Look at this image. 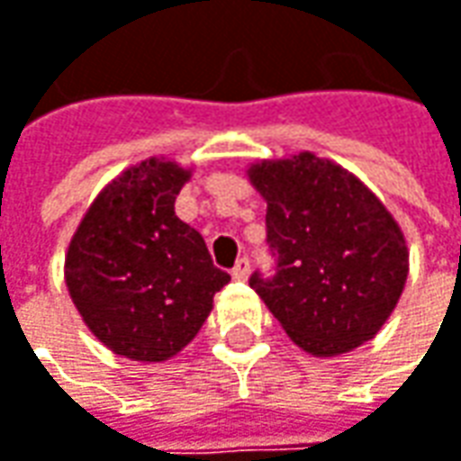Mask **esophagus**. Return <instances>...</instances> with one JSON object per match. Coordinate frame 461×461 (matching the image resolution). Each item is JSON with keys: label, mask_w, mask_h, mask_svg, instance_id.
I'll list each match as a JSON object with an SVG mask.
<instances>
[{"label": "esophagus", "mask_w": 461, "mask_h": 461, "mask_svg": "<svg viewBox=\"0 0 461 461\" xmlns=\"http://www.w3.org/2000/svg\"><path fill=\"white\" fill-rule=\"evenodd\" d=\"M230 275H233V279H239V282H243V279H249V275H251V264H249V258H246V257L239 258Z\"/></svg>", "instance_id": "obj_1"}]
</instances>
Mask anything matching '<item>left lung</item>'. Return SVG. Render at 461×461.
<instances>
[{"mask_svg":"<svg viewBox=\"0 0 461 461\" xmlns=\"http://www.w3.org/2000/svg\"><path fill=\"white\" fill-rule=\"evenodd\" d=\"M249 182L267 203L272 279L251 287L294 344L339 357L377 336L408 279V243L393 212L341 164L300 151L261 158Z\"/></svg>","mask_w":461,"mask_h":461,"instance_id":"obj_1","label":"left lung"}]
</instances>
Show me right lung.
<instances>
[{"label":"right lung","mask_w":461,"mask_h":461,"mask_svg":"<svg viewBox=\"0 0 461 461\" xmlns=\"http://www.w3.org/2000/svg\"><path fill=\"white\" fill-rule=\"evenodd\" d=\"M192 168L164 156L128 167L84 212L63 279L81 321L117 357L167 362L207 321L230 282L174 203Z\"/></svg>","instance_id":"add662e5"}]
</instances>
